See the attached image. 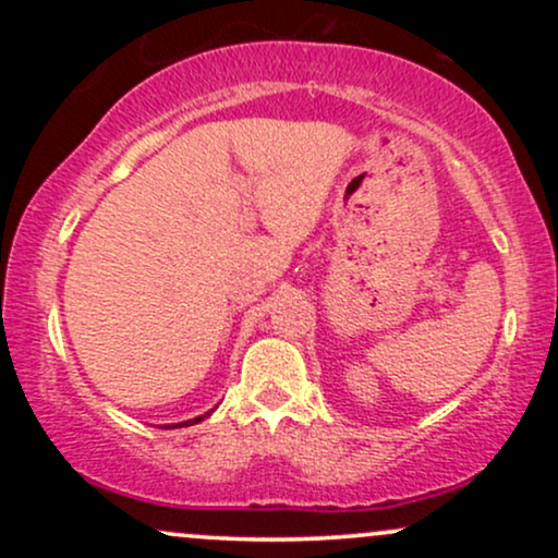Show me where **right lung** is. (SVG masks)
Returning a JSON list of instances; mask_svg holds the SVG:
<instances>
[{
	"mask_svg": "<svg viewBox=\"0 0 558 558\" xmlns=\"http://www.w3.org/2000/svg\"><path fill=\"white\" fill-rule=\"evenodd\" d=\"M204 417H207V414H204ZM204 417H194V420H185V422H178V425H172V427H189V425H196V422H202Z\"/></svg>",
	"mask_w": 558,
	"mask_h": 558,
	"instance_id": "add662e5",
	"label": "right lung"
}]
</instances>
